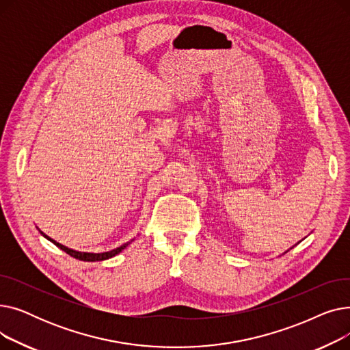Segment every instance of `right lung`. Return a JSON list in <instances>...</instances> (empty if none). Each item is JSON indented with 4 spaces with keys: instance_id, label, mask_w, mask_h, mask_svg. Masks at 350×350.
Wrapping results in <instances>:
<instances>
[{
    "instance_id": "obj_1",
    "label": "right lung",
    "mask_w": 350,
    "mask_h": 350,
    "mask_svg": "<svg viewBox=\"0 0 350 350\" xmlns=\"http://www.w3.org/2000/svg\"><path fill=\"white\" fill-rule=\"evenodd\" d=\"M40 232L46 238V240H49L52 244H55L57 245L58 248H61L62 251H65L66 254H69L70 256H73V258H77V260H81V261H88V262H95V261H105V260H109V258H112V256H115V255H118L119 252H122L129 244L131 243H127V244H123V245H120V247H118V248H115V250H112V251H107V252H81V251H75V250H70V248H68V247H65V245H62V244H59V243H57L55 240H52V238H49L48 235H45L41 230H40ZM133 241V240H132Z\"/></svg>"
}]
</instances>
